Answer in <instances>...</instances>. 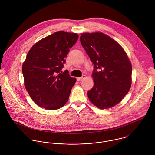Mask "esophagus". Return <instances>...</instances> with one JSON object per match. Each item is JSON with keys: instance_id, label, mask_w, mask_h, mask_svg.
Returning <instances> with one entry per match:
<instances>
[{"instance_id": "1", "label": "esophagus", "mask_w": 155, "mask_h": 155, "mask_svg": "<svg viewBox=\"0 0 155 155\" xmlns=\"http://www.w3.org/2000/svg\"><path fill=\"white\" fill-rule=\"evenodd\" d=\"M85 78H86V76H85V74H84V75H82V77H81V78H77V80H78V81H82L84 79H85Z\"/></svg>"}]
</instances>
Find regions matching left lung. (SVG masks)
Here are the masks:
<instances>
[{
    "mask_svg": "<svg viewBox=\"0 0 155 155\" xmlns=\"http://www.w3.org/2000/svg\"><path fill=\"white\" fill-rule=\"evenodd\" d=\"M80 41L94 65V85L88 91L89 100L101 109L116 106L131 85L132 66L126 52L103 33H82Z\"/></svg>",
    "mask_w": 155,
    "mask_h": 155,
    "instance_id": "8db88e82",
    "label": "left lung"
}]
</instances>
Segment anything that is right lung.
Wrapping results in <instances>:
<instances>
[{"label": "right lung", "mask_w": 155, "mask_h": 155, "mask_svg": "<svg viewBox=\"0 0 155 155\" xmlns=\"http://www.w3.org/2000/svg\"><path fill=\"white\" fill-rule=\"evenodd\" d=\"M78 38L77 33L55 32L38 42L28 51L22 67L24 86L39 107L57 110L67 102L76 79L70 77L67 70L63 72L61 69Z\"/></svg>", "instance_id": "right-lung-1"}]
</instances>
